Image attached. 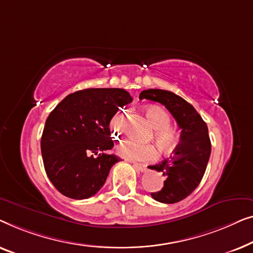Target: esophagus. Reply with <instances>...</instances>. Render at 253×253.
I'll list each match as a JSON object with an SVG mask.
<instances>
[{
	"mask_svg": "<svg viewBox=\"0 0 253 253\" xmlns=\"http://www.w3.org/2000/svg\"><path fill=\"white\" fill-rule=\"evenodd\" d=\"M134 167H135V169H136L137 170H140V172H145V169H147V166L143 165V164L134 163Z\"/></svg>",
	"mask_w": 253,
	"mask_h": 253,
	"instance_id": "34e87169",
	"label": "esophagus"
}]
</instances>
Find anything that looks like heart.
Segmentation results:
<instances>
[{
  "label": "heart",
  "instance_id": "obj_1",
  "mask_svg": "<svg viewBox=\"0 0 253 253\" xmlns=\"http://www.w3.org/2000/svg\"><path fill=\"white\" fill-rule=\"evenodd\" d=\"M145 115L154 128V136L151 138L157 147L164 152H169L175 149L180 141V134L175 128L170 126V117L161 106L152 105L145 110ZM111 129L116 136H122L125 130V117L123 112L115 115L111 124ZM118 154L130 161L148 162L157 158L158 152L152 144H140L134 141H126L118 147Z\"/></svg>",
  "mask_w": 253,
  "mask_h": 253
}]
</instances>
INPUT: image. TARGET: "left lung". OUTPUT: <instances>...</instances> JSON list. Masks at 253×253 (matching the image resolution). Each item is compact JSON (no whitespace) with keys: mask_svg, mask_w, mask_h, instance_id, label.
I'll return each mask as SVG.
<instances>
[{"mask_svg":"<svg viewBox=\"0 0 253 253\" xmlns=\"http://www.w3.org/2000/svg\"><path fill=\"white\" fill-rule=\"evenodd\" d=\"M143 98L165 105L181 129L180 142L172 157L149 166L165 176L163 188L151 193V197L157 202L173 204L189 196L203 179L211 155L208 125L193 105L172 91L143 90L140 99Z\"/></svg>","mask_w":253,"mask_h":253,"instance_id":"1","label":"left lung"}]
</instances>
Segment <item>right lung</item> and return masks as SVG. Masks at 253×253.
Masks as SVG:
<instances>
[{
    "label": "right lung",
    "mask_w": 253,
    "mask_h": 253,
    "mask_svg": "<svg viewBox=\"0 0 253 253\" xmlns=\"http://www.w3.org/2000/svg\"><path fill=\"white\" fill-rule=\"evenodd\" d=\"M133 101L125 89L90 88L67 95L45 120L41 152L45 173L64 196L86 199L104 186L120 162L113 148L110 122Z\"/></svg>",
    "instance_id": "1"
}]
</instances>
